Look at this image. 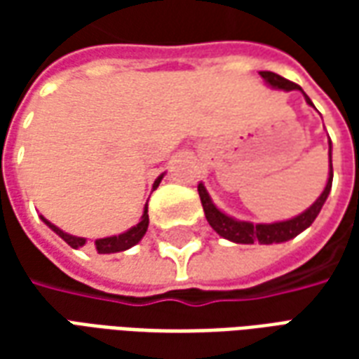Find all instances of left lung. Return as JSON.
<instances>
[{
  "label": "left lung",
  "mask_w": 359,
  "mask_h": 359,
  "mask_svg": "<svg viewBox=\"0 0 359 359\" xmlns=\"http://www.w3.org/2000/svg\"><path fill=\"white\" fill-rule=\"evenodd\" d=\"M262 74V79L265 81V84H269L271 88H277V90H286V92H290V90H302L298 84H294V82L286 81L283 79L280 74L277 73H271V71H259ZM306 97V102L313 107V103L309 100L308 95L304 94ZM332 187V159H331V140H329V179H327V187L321 192V196L317 198L316 202L309 205L308 210L300 213V215H296L292 219H286V221H277V223H250V221H238V219L229 217L226 213L219 210L215 203L211 202L210 194H208V190L203 187L202 182L198 184V194H200V200H202L203 205V213H205V219H208V223L211 225V229L219 234V236H223L226 241L236 242V244H254V242H259V244H278V242H286L294 238V236H298L302 231H306L316 217L319 215V211L323 208L325 200H327V196L331 192Z\"/></svg>",
  "instance_id": "obj_1"
}]
</instances>
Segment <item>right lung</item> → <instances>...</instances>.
<instances>
[{
	"label": "right lung",
	"mask_w": 359,
	"mask_h": 359,
	"mask_svg": "<svg viewBox=\"0 0 359 359\" xmlns=\"http://www.w3.org/2000/svg\"><path fill=\"white\" fill-rule=\"evenodd\" d=\"M163 179V175L161 177H157L156 182H154V190L159 187V182ZM42 221L46 225L50 226L51 231L55 234H59L63 241L71 246V248H82L84 244H86V238H81V236H73V234H67L65 231H61L59 226H55L53 223H50L48 219L42 217ZM149 225V217H148V203H146V208H144V213H142V219L138 225H134L133 229H128L126 233L117 234V236H107V238H97L94 242L95 252L97 254H115V252H125V250L133 248L134 244H138L142 241V236L146 234Z\"/></svg>",
	"instance_id": "obj_1"
}]
</instances>
